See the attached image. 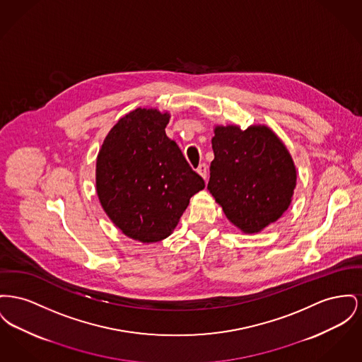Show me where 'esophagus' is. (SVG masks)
I'll list each match as a JSON object with an SVG mask.
<instances>
[{
    "instance_id": "obj_1",
    "label": "esophagus",
    "mask_w": 362,
    "mask_h": 362,
    "mask_svg": "<svg viewBox=\"0 0 362 362\" xmlns=\"http://www.w3.org/2000/svg\"><path fill=\"white\" fill-rule=\"evenodd\" d=\"M197 172L206 180V177H208V165H206V164H201V165L197 168Z\"/></svg>"
}]
</instances>
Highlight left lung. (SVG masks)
I'll return each mask as SVG.
<instances>
[{"instance_id":"left-lung-1","label":"left lung","mask_w":362,"mask_h":362,"mask_svg":"<svg viewBox=\"0 0 362 362\" xmlns=\"http://www.w3.org/2000/svg\"><path fill=\"white\" fill-rule=\"evenodd\" d=\"M212 149L208 190L235 227L255 234L288 209L297 170L272 129L217 126Z\"/></svg>"}]
</instances>
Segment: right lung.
<instances>
[{
	"label": "right lung",
	"mask_w": 362,
	"mask_h": 362,
	"mask_svg": "<svg viewBox=\"0 0 362 362\" xmlns=\"http://www.w3.org/2000/svg\"><path fill=\"white\" fill-rule=\"evenodd\" d=\"M168 122L167 112L138 107L109 131L97 157L104 211L123 234L144 243L170 236L190 198L205 187L167 136Z\"/></svg>",
	"instance_id": "add662e5"
}]
</instances>
